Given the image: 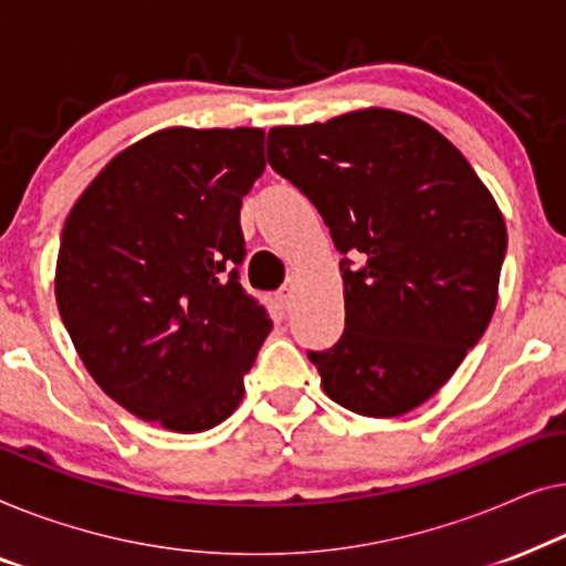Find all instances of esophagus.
Masks as SVG:
<instances>
[{
  "instance_id": "1",
  "label": "esophagus",
  "mask_w": 566,
  "mask_h": 566,
  "mask_svg": "<svg viewBox=\"0 0 566 566\" xmlns=\"http://www.w3.org/2000/svg\"><path fill=\"white\" fill-rule=\"evenodd\" d=\"M292 282H284L282 286H280V292H276V297H280V302L284 307H290V302H292Z\"/></svg>"
}]
</instances>
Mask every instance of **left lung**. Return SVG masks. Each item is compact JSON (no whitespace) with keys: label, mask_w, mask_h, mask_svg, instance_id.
<instances>
[{"label":"left lung","mask_w":566,"mask_h":566,"mask_svg":"<svg viewBox=\"0 0 566 566\" xmlns=\"http://www.w3.org/2000/svg\"><path fill=\"white\" fill-rule=\"evenodd\" d=\"M266 158L352 253L344 336L307 354L323 392L366 418L418 408L495 313L507 249L495 197L433 125L385 107L272 127Z\"/></svg>","instance_id":"1"}]
</instances>
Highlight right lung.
<instances>
[{"mask_svg":"<svg viewBox=\"0 0 566 566\" xmlns=\"http://www.w3.org/2000/svg\"><path fill=\"white\" fill-rule=\"evenodd\" d=\"M261 127H164L120 150L71 207L55 302L86 371L135 418L222 423L272 317L230 269L241 202L264 174Z\"/></svg>","mask_w":566,"mask_h":566,"instance_id":"obj_1","label":"right lung"}]
</instances>
